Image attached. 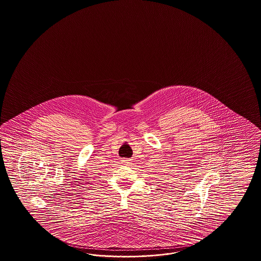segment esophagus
<instances>
[{
	"mask_svg": "<svg viewBox=\"0 0 261 261\" xmlns=\"http://www.w3.org/2000/svg\"><path fill=\"white\" fill-rule=\"evenodd\" d=\"M131 161H132V159H123V160H121V163L125 166H129V165L132 164Z\"/></svg>",
	"mask_w": 261,
	"mask_h": 261,
	"instance_id": "34e87169",
	"label": "esophagus"
}]
</instances>
